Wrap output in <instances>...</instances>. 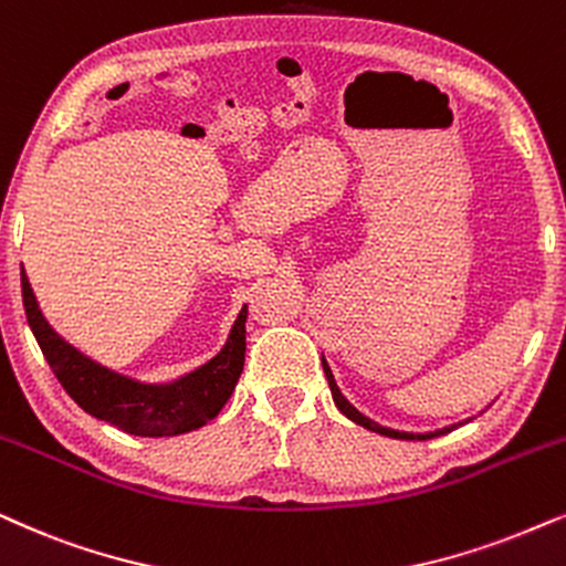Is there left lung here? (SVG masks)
Segmentation results:
<instances>
[{"mask_svg": "<svg viewBox=\"0 0 566 566\" xmlns=\"http://www.w3.org/2000/svg\"><path fill=\"white\" fill-rule=\"evenodd\" d=\"M322 369H325V377H327V381H329V392H333L335 406L340 408L343 416H348L350 421H356L358 427H364V429H369V431H377V434H385V437H392V439H434V437H442V434H447V431L454 429V427H444V429L429 431V434H410V431H395V429L379 427L377 421H371V418H366L364 413H358V410H356L354 406H350V402H348L346 398H343V392L337 390L335 377H333V371H329V366H327L325 358H322Z\"/></svg>", "mask_w": 566, "mask_h": 566, "instance_id": "left-lung-1", "label": "left lung"}]
</instances>
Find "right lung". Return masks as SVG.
Segmentation results:
<instances>
[{
	"label": "right lung",
	"instance_id": "add662e5",
	"mask_svg": "<svg viewBox=\"0 0 566 566\" xmlns=\"http://www.w3.org/2000/svg\"><path fill=\"white\" fill-rule=\"evenodd\" d=\"M20 285H23L28 325H31L51 371L62 381L70 398L85 413L101 418L127 434L176 437L205 427L229 402L241 369H244L247 306L239 312L229 340L216 358L168 385H145V381L129 379L95 364L93 358L70 346L64 337H59L41 314L23 268H20Z\"/></svg>",
	"mask_w": 566,
	"mask_h": 566
}]
</instances>
